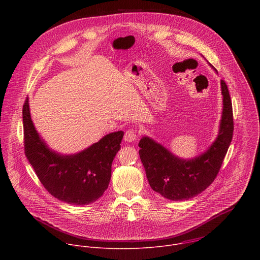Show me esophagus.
Wrapping results in <instances>:
<instances>
[{
  "instance_id": "esophagus-1",
  "label": "esophagus",
  "mask_w": 260,
  "mask_h": 260,
  "mask_svg": "<svg viewBox=\"0 0 260 260\" xmlns=\"http://www.w3.org/2000/svg\"><path fill=\"white\" fill-rule=\"evenodd\" d=\"M138 134H137V131L135 129H128L126 132H125V135H124V140L127 141V142H132L134 141L136 138H137Z\"/></svg>"
}]
</instances>
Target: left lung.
Returning a JSON list of instances; mask_svg holds the SVG:
<instances>
[{"instance_id": "left-lung-1", "label": "left lung", "mask_w": 260, "mask_h": 260, "mask_svg": "<svg viewBox=\"0 0 260 260\" xmlns=\"http://www.w3.org/2000/svg\"><path fill=\"white\" fill-rule=\"evenodd\" d=\"M222 119L215 142L195 159L182 160L168 150L143 137L138 146L151 188L170 200H187L204 191L216 178L232 140L234 123L227 85L221 80Z\"/></svg>"}]
</instances>
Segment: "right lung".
I'll return each mask as SVG.
<instances>
[{"mask_svg":"<svg viewBox=\"0 0 260 260\" xmlns=\"http://www.w3.org/2000/svg\"><path fill=\"white\" fill-rule=\"evenodd\" d=\"M24 150L40 182L55 198L75 205L99 199L111 179L113 159L124 133L114 132L89 148L70 156L59 155L46 146L33 125L29 99L23 105Z\"/></svg>","mask_w":260,"mask_h":260,"instance_id":"add662e5","label":"right lung"}]
</instances>
